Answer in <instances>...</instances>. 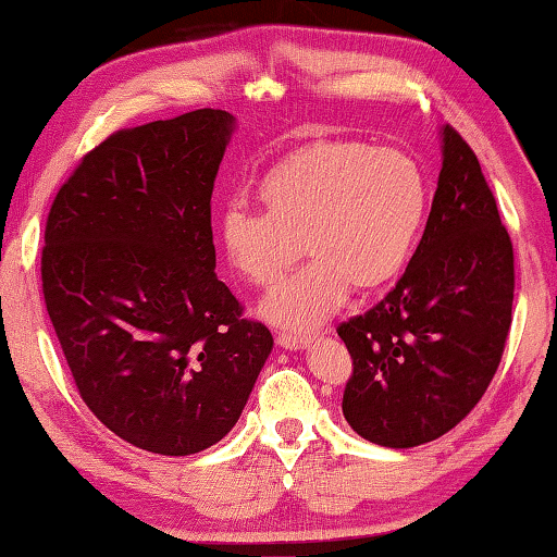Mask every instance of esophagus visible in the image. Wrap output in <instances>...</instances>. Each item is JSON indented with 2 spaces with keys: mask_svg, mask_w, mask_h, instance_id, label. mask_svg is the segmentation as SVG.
<instances>
[{
  "mask_svg": "<svg viewBox=\"0 0 557 557\" xmlns=\"http://www.w3.org/2000/svg\"><path fill=\"white\" fill-rule=\"evenodd\" d=\"M312 342H314V336H301V334H292V332H285L277 336V344L282 348H287V351H301V348H307Z\"/></svg>",
  "mask_w": 557,
  "mask_h": 557,
  "instance_id": "esophagus-1",
  "label": "esophagus"
}]
</instances>
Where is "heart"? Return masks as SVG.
I'll list each match as a JSON object with an SVG mask.
<instances>
[{
	"instance_id": "obj_1",
	"label": "heart",
	"mask_w": 557,
	"mask_h": 557,
	"mask_svg": "<svg viewBox=\"0 0 557 557\" xmlns=\"http://www.w3.org/2000/svg\"><path fill=\"white\" fill-rule=\"evenodd\" d=\"M265 211L223 206L219 238L231 268L268 287L301 256L312 262L260 301L268 322L312 332L344 305L351 287L379 289L405 268L428 211V182L408 152L319 139L287 154L260 178Z\"/></svg>"
}]
</instances>
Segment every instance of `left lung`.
I'll list each match as a JSON object with an SVG mask.
<instances>
[{
    "instance_id": "obj_1",
    "label": "left lung",
    "mask_w": 557,
    "mask_h": 557,
    "mask_svg": "<svg viewBox=\"0 0 557 557\" xmlns=\"http://www.w3.org/2000/svg\"><path fill=\"white\" fill-rule=\"evenodd\" d=\"M422 240L388 295L336 329L354 373L344 418L381 447L445 435L482 400L513 307V245L476 154L449 125Z\"/></svg>"
}]
</instances>
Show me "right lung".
Here are the masks:
<instances>
[{"mask_svg": "<svg viewBox=\"0 0 557 557\" xmlns=\"http://www.w3.org/2000/svg\"><path fill=\"white\" fill-rule=\"evenodd\" d=\"M235 117L194 110L83 157L46 221V312L75 388L129 445L196 455L238 422L272 351L215 277L211 194Z\"/></svg>", "mask_w": 557, "mask_h": 557, "instance_id": "obj_1", "label": "right lung"}]
</instances>
